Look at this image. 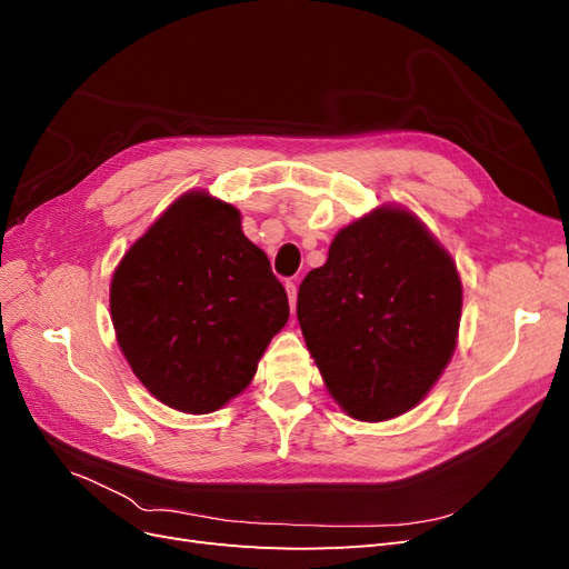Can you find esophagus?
I'll return each instance as SVG.
<instances>
[{
  "label": "esophagus",
  "instance_id": "obj_1",
  "mask_svg": "<svg viewBox=\"0 0 569 569\" xmlns=\"http://www.w3.org/2000/svg\"><path fill=\"white\" fill-rule=\"evenodd\" d=\"M284 287H287V297H289L291 313H295V311H297V282H291V280H289Z\"/></svg>",
  "mask_w": 569,
  "mask_h": 569
}]
</instances>
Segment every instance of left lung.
<instances>
[{
    "label": "left lung",
    "mask_w": 569,
    "mask_h": 569,
    "mask_svg": "<svg viewBox=\"0 0 569 569\" xmlns=\"http://www.w3.org/2000/svg\"><path fill=\"white\" fill-rule=\"evenodd\" d=\"M460 311L456 261L399 203L341 228L297 301L327 391L360 422L399 418L425 399L456 351Z\"/></svg>",
    "instance_id": "8db88e82"
}]
</instances>
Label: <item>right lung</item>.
<instances>
[{
	"instance_id": "1",
	"label": "right lung",
	"mask_w": 569,
	"mask_h": 569,
	"mask_svg": "<svg viewBox=\"0 0 569 569\" xmlns=\"http://www.w3.org/2000/svg\"><path fill=\"white\" fill-rule=\"evenodd\" d=\"M109 303L137 380L189 416L242 393L289 320L287 291L244 237L242 213L203 189L178 197L120 258Z\"/></svg>"
}]
</instances>
